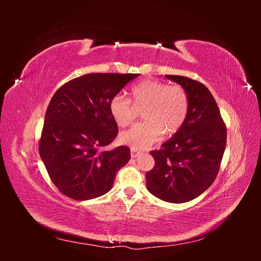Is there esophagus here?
<instances>
[{"label":"esophagus","instance_id":"1","mask_svg":"<svg viewBox=\"0 0 261 261\" xmlns=\"http://www.w3.org/2000/svg\"><path fill=\"white\" fill-rule=\"evenodd\" d=\"M139 153H140L139 150L134 149V148L130 149V155H132V158H137L139 155Z\"/></svg>","mask_w":261,"mask_h":261}]
</instances>
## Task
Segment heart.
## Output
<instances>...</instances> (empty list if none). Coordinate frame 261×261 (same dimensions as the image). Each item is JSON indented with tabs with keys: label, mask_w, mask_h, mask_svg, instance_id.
<instances>
[{
	"label": "heart",
	"mask_w": 261,
	"mask_h": 261,
	"mask_svg": "<svg viewBox=\"0 0 261 261\" xmlns=\"http://www.w3.org/2000/svg\"><path fill=\"white\" fill-rule=\"evenodd\" d=\"M189 105L188 92L183 86L144 80L130 88V100L115 96L110 101L109 110L117 125L125 127L135 121L136 109L144 107L141 115L145 121L121 135L122 143L139 150L154 145L163 133L172 136L183 128Z\"/></svg>",
	"instance_id": "obj_1"
}]
</instances>
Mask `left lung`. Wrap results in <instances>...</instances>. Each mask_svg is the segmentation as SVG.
<instances>
[{"instance_id":"1","label":"left lung","mask_w":261,"mask_h":261,"mask_svg":"<svg viewBox=\"0 0 261 261\" xmlns=\"http://www.w3.org/2000/svg\"><path fill=\"white\" fill-rule=\"evenodd\" d=\"M183 86L189 113L178 133L150 153L154 167L146 173L148 191L161 200L181 203L201 195L215 181L226 146V126L217 102L203 84L165 75Z\"/></svg>"}]
</instances>
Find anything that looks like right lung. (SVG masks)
<instances>
[{"instance_id":"right-lung-1","label":"right lung","mask_w":261,"mask_h":261,"mask_svg":"<svg viewBox=\"0 0 261 261\" xmlns=\"http://www.w3.org/2000/svg\"><path fill=\"white\" fill-rule=\"evenodd\" d=\"M139 74L93 73L67 82L46 109L39 153L59 191L75 200L107 194L130 159L126 146L105 150L116 137L109 103Z\"/></svg>"}]
</instances>
